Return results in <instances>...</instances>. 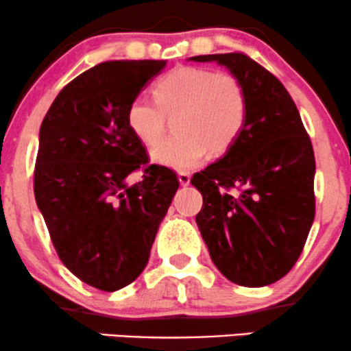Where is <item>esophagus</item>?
I'll return each mask as SVG.
<instances>
[{
    "instance_id": "esophagus-1",
    "label": "esophagus",
    "mask_w": 351,
    "mask_h": 351,
    "mask_svg": "<svg viewBox=\"0 0 351 351\" xmlns=\"http://www.w3.org/2000/svg\"><path fill=\"white\" fill-rule=\"evenodd\" d=\"M178 181H180L181 186H188L189 181H191V176H189V173H186V171H181V173H178Z\"/></svg>"
}]
</instances>
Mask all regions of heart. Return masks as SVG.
Segmentation results:
<instances>
[{"label":"heart","mask_w":351,"mask_h":351,"mask_svg":"<svg viewBox=\"0 0 351 351\" xmlns=\"http://www.w3.org/2000/svg\"><path fill=\"white\" fill-rule=\"evenodd\" d=\"M155 98L130 102L127 122L132 134L147 147H155L175 119L178 136L152 152L153 162L178 171L193 170L203 162L208 148L223 153L244 132L249 117V95L232 74H217L204 67H178L155 86Z\"/></svg>","instance_id":"obj_1"}]
</instances>
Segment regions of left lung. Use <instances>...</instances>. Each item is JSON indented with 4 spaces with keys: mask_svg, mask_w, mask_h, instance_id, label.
<instances>
[{
    "mask_svg": "<svg viewBox=\"0 0 351 351\" xmlns=\"http://www.w3.org/2000/svg\"><path fill=\"white\" fill-rule=\"evenodd\" d=\"M244 84L249 117L226 155L196 173V215L209 256L226 279L264 287L300 257L315 217V156L295 104L280 80L243 52L195 56Z\"/></svg>",
    "mask_w": 351,
    "mask_h": 351,
    "instance_id": "8db88e82",
    "label": "left lung"
}]
</instances>
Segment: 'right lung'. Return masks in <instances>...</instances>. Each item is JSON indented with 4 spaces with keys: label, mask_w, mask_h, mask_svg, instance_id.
<instances>
[{
    "label": "right lung",
    "mask_w": 351,
    "mask_h": 351,
    "mask_svg": "<svg viewBox=\"0 0 351 351\" xmlns=\"http://www.w3.org/2000/svg\"><path fill=\"white\" fill-rule=\"evenodd\" d=\"M167 60H108L71 80L39 130L34 196L59 259L80 280L115 292L142 274L180 183L148 165L128 106ZM142 167L143 180L126 183Z\"/></svg>",
    "instance_id": "add662e5"
}]
</instances>
